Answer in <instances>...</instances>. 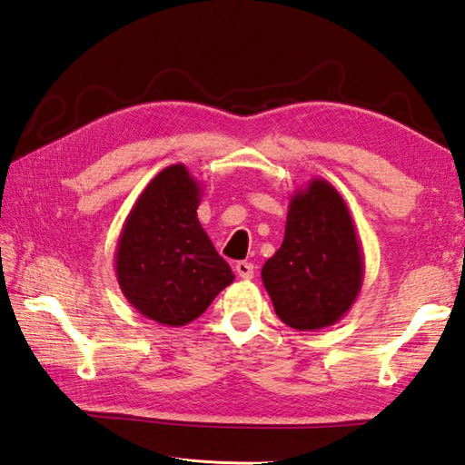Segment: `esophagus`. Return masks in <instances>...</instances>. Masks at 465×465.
<instances>
[{"label": "esophagus", "mask_w": 465, "mask_h": 465, "mask_svg": "<svg viewBox=\"0 0 465 465\" xmlns=\"http://www.w3.org/2000/svg\"><path fill=\"white\" fill-rule=\"evenodd\" d=\"M234 271L236 274H239L241 278H252L254 276V264L252 262H246V261H241L234 264Z\"/></svg>", "instance_id": "esophagus-1"}]
</instances>
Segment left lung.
Segmentation results:
<instances>
[{
	"label": "left lung",
	"mask_w": 465,
	"mask_h": 465,
	"mask_svg": "<svg viewBox=\"0 0 465 465\" xmlns=\"http://www.w3.org/2000/svg\"><path fill=\"white\" fill-rule=\"evenodd\" d=\"M262 284L278 318L296 330L336 324L364 281V254L340 193L312 179L291 197L284 241L262 266Z\"/></svg>",
	"instance_id": "left-lung-1"
}]
</instances>
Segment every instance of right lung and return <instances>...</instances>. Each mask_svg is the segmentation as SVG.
<instances>
[{
  "mask_svg": "<svg viewBox=\"0 0 465 465\" xmlns=\"http://www.w3.org/2000/svg\"><path fill=\"white\" fill-rule=\"evenodd\" d=\"M203 187L184 164L154 177L123 224L115 274L133 308L164 326L199 318L234 281L197 219Z\"/></svg>",
  "mask_w": 465,
  "mask_h": 465,
  "instance_id": "1",
  "label": "right lung"
}]
</instances>
